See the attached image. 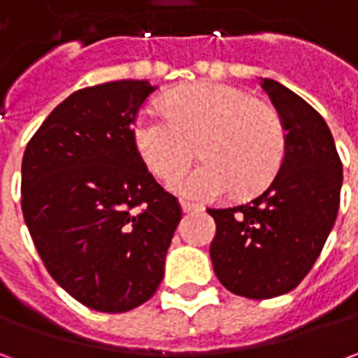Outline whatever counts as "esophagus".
<instances>
[{"label": "esophagus", "mask_w": 358, "mask_h": 358, "mask_svg": "<svg viewBox=\"0 0 358 358\" xmlns=\"http://www.w3.org/2000/svg\"><path fill=\"white\" fill-rule=\"evenodd\" d=\"M181 211L183 213H195V211H199V207L197 205H191V203H181Z\"/></svg>", "instance_id": "34e87169"}]
</instances>
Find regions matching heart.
<instances>
[{
	"label": "heart",
	"mask_w": 358,
	"mask_h": 358,
	"mask_svg": "<svg viewBox=\"0 0 358 358\" xmlns=\"http://www.w3.org/2000/svg\"><path fill=\"white\" fill-rule=\"evenodd\" d=\"M163 107L165 115H137L133 143L159 179L183 171L199 145L205 161L171 183L181 197L219 199L235 187L251 195L279 171L287 145L282 121L249 91L225 83H193L171 91Z\"/></svg>",
	"instance_id": "1"
}]
</instances>
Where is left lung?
Segmentation results:
<instances>
[{
	"label": "left lung",
	"mask_w": 358,
	"mask_h": 358,
	"mask_svg": "<svg viewBox=\"0 0 358 358\" xmlns=\"http://www.w3.org/2000/svg\"><path fill=\"white\" fill-rule=\"evenodd\" d=\"M287 131L279 173L253 201L209 209L217 233L211 261L231 293L273 299L293 291L319 259L335 225L343 165L324 119L303 97L263 77Z\"/></svg>",
	"instance_id": "1"
}]
</instances>
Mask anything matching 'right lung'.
Masks as SVG:
<instances>
[{"label": "right lung", "mask_w": 358, "mask_h": 358, "mask_svg": "<svg viewBox=\"0 0 358 358\" xmlns=\"http://www.w3.org/2000/svg\"><path fill=\"white\" fill-rule=\"evenodd\" d=\"M157 90L111 81L71 93L21 161V211L49 275L85 307L125 313L155 295L181 221L139 157L131 125Z\"/></svg>", "instance_id": "1"}]
</instances>
